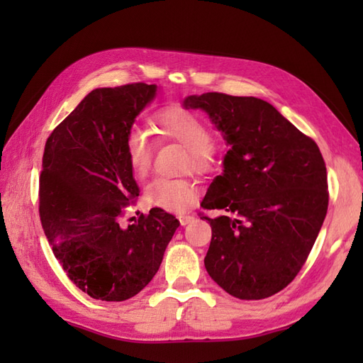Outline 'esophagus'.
<instances>
[{
    "label": "esophagus",
    "mask_w": 363,
    "mask_h": 363,
    "mask_svg": "<svg viewBox=\"0 0 363 363\" xmlns=\"http://www.w3.org/2000/svg\"><path fill=\"white\" fill-rule=\"evenodd\" d=\"M195 221V217H191V215H181L179 217V223L181 226H186V225H190V223Z\"/></svg>",
    "instance_id": "obj_1"
}]
</instances>
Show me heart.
<instances>
[{"mask_svg":"<svg viewBox=\"0 0 363 363\" xmlns=\"http://www.w3.org/2000/svg\"><path fill=\"white\" fill-rule=\"evenodd\" d=\"M156 123L162 134L189 150L191 168L196 172H206L211 167L212 135L196 113L184 107H168L157 113ZM125 154L134 176H146L152 159L150 130L140 126L130 128L125 138ZM143 196L148 206L179 213L196 201L198 189L194 182L186 179L156 177L145 187Z\"/></svg>","mask_w":363,"mask_h":363,"instance_id":"heart-1","label":"heart"}]
</instances>
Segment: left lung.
Returning a JSON list of instances; mask_svg holds the SVG:
<instances>
[{
	"mask_svg": "<svg viewBox=\"0 0 363 363\" xmlns=\"http://www.w3.org/2000/svg\"><path fill=\"white\" fill-rule=\"evenodd\" d=\"M184 109L209 115L229 146L223 173L201 201L218 209L207 273L238 299H264L295 279L328 212L320 148L264 99L217 91L190 95Z\"/></svg>",
	"mask_w": 363,
	"mask_h": 363,
	"instance_id": "8db88e82",
	"label": "left lung"
}]
</instances>
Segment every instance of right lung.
<instances>
[{
	"label": "right lung",
	"instance_id": "add662e5",
	"mask_svg": "<svg viewBox=\"0 0 363 363\" xmlns=\"http://www.w3.org/2000/svg\"><path fill=\"white\" fill-rule=\"evenodd\" d=\"M156 84L95 89L52 130L45 145L40 212L45 235L68 277L89 296L125 301L157 273L179 221L154 207L121 226L140 194L125 138L156 98Z\"/></svg>",
	"mask_w": 363,
	"mask_h": 363
}]
</instances>
